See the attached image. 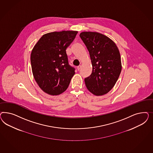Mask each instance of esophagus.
<instances>
[{
  "label": "esophagus",
  "mask_w": 153,
  "mask_h": 153,
  "mask_svg": "<svg viewBox=\"0 0 153 153\" xmlns=\"http://www.w3.org/2000/svg\"><path fill=\"white\" fill-rule=\"evenodd\" d=\"M81 65H79V66H78V67H77V69L78 71H79L80 69H81Z\"/></svg>",
  "instance_id": "1"
}]
</instances>
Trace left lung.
I'll list each match as a JSON object with an SVG mask.
<instances>
[{
	"instance_id": "8db88e82",
	"label": "left lung",
	"mask_w": 153,
	"mask_h": 153,
	"mask_svg": "<svg viewBox=\"0 0 153 153\" xmlns=\"http://www.w3.org/2000/svg\"><path fill=\"white\" fill-rule=\"evenodd\" d=\"M79 36L88 50L93 71L85 79L88 91L97 96L108 93L116 84L122 70L120 53L116 44L100 33L83 32Z\"/></svg>"
}]
</instances>
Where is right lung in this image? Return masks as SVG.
Segmentation results:
<instances>
[{"instance_id": "1", "label": "right lung", "mask_w": 153, "mask_h": 153, "mask_svg": "<svg viewBox=\"0 0 153 153\" xmlns=\"http://www.w3.org/2000/svg\"><path fill=\"white\" fill-rule=\"evenodd\" d=\"M77 31H62L44 35L33 48L31 64L39 87L51 95H58L68 88L75 68L71 66L66 49Z\"/></svg>"}]
</instances>
